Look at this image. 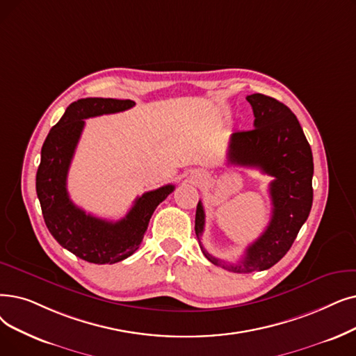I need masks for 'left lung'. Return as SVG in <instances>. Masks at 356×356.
<instances>
[{
    "mask_svg": "<svg viewBox=\"0 0 356 356\" xmlns=\"http://www.w3.org/2000/svg\"><path fill=\"white\" fill-rule=\"evenodd\" d=\"M254 128L234 132L229 138L227 160L229 164L261 170L273 180L269 184L272 216L266 229L247 247L238 264H225L212 256L200 243L205 227V211L197 202L195 233L205 257L225 270L250 273L266 270L291 249L313 205V154L297 116L288 106L273 97L250 95Z\"/></svg>",
    "mask_w": 356,
    "mask_h": 356,
    "instance_id": "8db88e82",
    "label": "left lung"
}]
</instances>
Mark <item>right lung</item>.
I'll use <instances>...</instances> for the list:
<instances>
[{"label": "right lung", "instance_id": "1", "mask_svg": "<svg viewBox=\"0 0 356 356\" xmlns=\"http://www.w3.org/2000/svg\"><path fill=\"white\" fill-rule=\"evenodd\" d=\"M135 106L132 100L88 97L71 103L64 116L49 131L40 152L36 192L46 227L54 238L90 264L112 265L129 257L140 247L152 212L175 191L165 184L135 199L134 207L119 221H107L86 213L72 204L67 176L84 119L118 113Z\"/></svg>", "mask_w": 356, "mask_h": 356}]
</instances>
